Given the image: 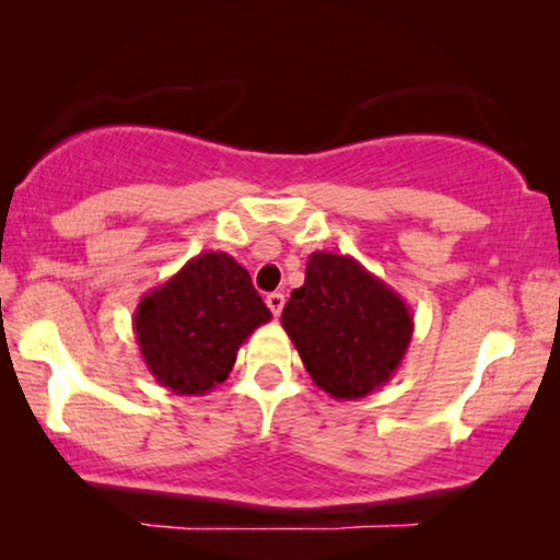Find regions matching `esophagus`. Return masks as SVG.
I'll use <instances>...</instances> for the list:
<instances>
[{"label":"esophagus","mask_w":560,"mask_h":560,"mask_svg":"<svg viewBox=\"0 0 560 560\" xmlns=\"http://www.w3.org/2000/svg\"><path fill=\"white\" fill-rule=\"evenodd\" d=\"M283 303H287V299H283V293H279V291H273V293H269V296H267V306H269V311H271L273 316H281Z\"/></svg>","instance_id":"esophagus-1"}]
</instances>
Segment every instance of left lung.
<instances>
[{"instance_id":"obj_1","label":"left lung","mask_w":560,"mask_h":560,"mask_svg":"<svg viewBox=\"0 0 560 560\" xmlns=\"http://www.w3.org/2000/svg\"><path fill=\"white\" fill-rule=\"evenodd\" d=\"M281 326L320 390L336 400H358L400 368L415 320L400 293L363 264L314 252L306 281L283 306Z\"/></svg>"}]
</instances>
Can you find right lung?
I'll return each mask as SVG.
<instances>
[{
    "label": "right lung",
    "instance_id": "add662e5",
    "mask_svg": "<svg viewBox=\"0 0 560 560\" xmlns=\"http://www.w3.org/2000/svg\"><path fill=\"white\" fill-rule=\"evenodd\" d=\"M269 318L249 271L230 254L205 252L140 299L132 330L160 385L175 395H207L226 381L236 350Z\"/></svg>",
    "mask_w": 560,
    "mask_h": 560
}]
</instances>
